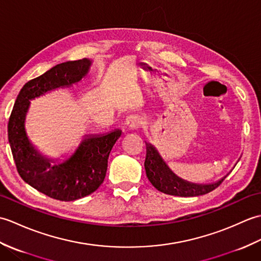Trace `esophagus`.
Segmentation results:
<instances>
[{
    "mask_svg": "<svg viewBox=\"0 0 261 261\" xmlns=\"http://www.w3.org/2000/svg\"><path fill=\"white\" fill-rule=\"evenodd\" d=\"M142 124V120L139 115L131 114L125 119V125L129 127L130 130H136L140 127Z\"/></svg>",
    "mask_w": 261,
    "mask_h": 261,
    "instance_id": "1",
    "label": "esophagus"
}]
</instances>
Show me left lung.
Returning <instances> with one entry per match:
<instances>
[{"label": "left lung", "instance_id": "8db88e82", "mask_svg": "<svg viewBox=\"0 0 261 261\" xmlns=\"http://www.w3.org/2000/svg\"><path fill=\"white\" fill-rule=\"evenodd\" d=\"M146 160H145V169L149 181L151 182L153 187L158 191L163 192L168 195L188 197V196H199L204 195L219 187L221 182L224 180L225 177L213 184H194V182L186 181L176 176L164 159L160 156L157 149L150 143H146Z\"/></svg>", "mask_w": 261, "mask_h": 261}]
</instances>
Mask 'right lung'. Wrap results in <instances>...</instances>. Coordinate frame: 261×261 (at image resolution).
Listing matches in <instances>:
<instances>
[{"instance_id": "1", "label": "right lung", "mask_w": 261, "mask_h": 261, "mask_svg": "<svg viewBox=\"0 0 261 261\" xmlns=\"http://www.w3.org/2000/svg\"><path fill=\"white\" fill-rule=\"evenodd\" d=\"M91 63L90 59L83 58L58 64L25 83L9 119V142L21 178L37 191L59 201H75L97 190L107 175L109 154L121 131L87 136L69 158L55 162L39 153L28 139L25 115L31 99L79 83L88 73Z\"/></svg>"}]
</instances>
